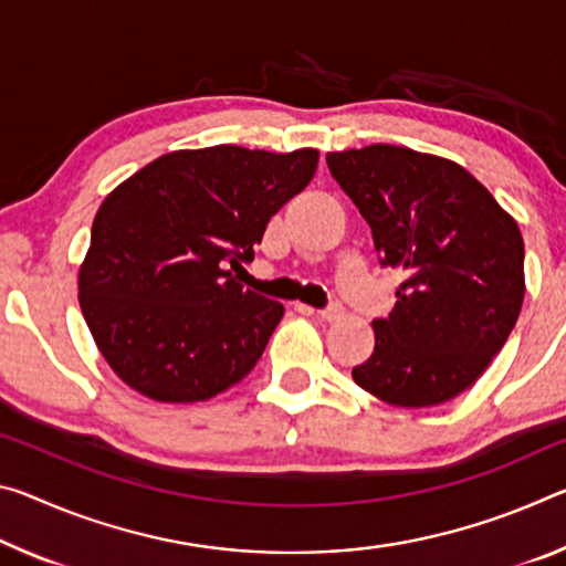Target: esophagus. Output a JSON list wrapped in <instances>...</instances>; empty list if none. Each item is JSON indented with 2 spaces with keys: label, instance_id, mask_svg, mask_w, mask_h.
<instances>
[{
  "label": "esophagus",
  "instance_id": "obj_1",
  "mask_svg": "<svg viewBox=\"0 0 566 566\" xmlns=\"http://www.w3.org/2000/svg\"><path fill=\"white\" fill-rule=\"evenodd\" d=\"M302 312H307V315H315L322 322H335V319L343 317V307H339V304H329L327 310H319V312L310 310V307H302Z\"/></svg>",
  "mask_w": 566,
  "mask_h": 566
}]
</instances>
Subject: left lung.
I'll use <instances>...</instances> for the list:
<instances>
[{"label": "left lung", "instance_id": "1", "mask_svg": "<svg viewBox=\"0 0 566 566\" xmlns=\"http://www.w3.org/2000/svg\"><path fill=\"white\" fill-rule=\"evenodd\" d=\"M360 209L380 264L402 272L396 307L375 319V349L353 380L398 408L461 396L514 329L524 302L516 221L463 166L375 143L327 154Z\"/></svg>", "mask_w": 566, "mask_h": 566}]
</instances>
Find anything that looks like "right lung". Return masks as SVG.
Here are the masks:
<instances>
[{
  "instance_id": "1",
  "label": "right lung",
  "mask_w": 566,
  "mask_h": 566,
  "mask_svg": "<svg viewBox=\"0 0 566 566\" xmlns=\"http://www.w3.org/2000/svg\"><path fill=\"white\" fill-rule=\"evenodd\" d=\"M319 154L174 150L105 196L80 266V307L113 373L158 402H199L251 373L284 307L231 274Z\"/></svg>"
}]
</instances>
